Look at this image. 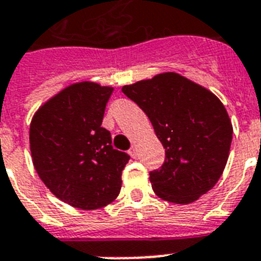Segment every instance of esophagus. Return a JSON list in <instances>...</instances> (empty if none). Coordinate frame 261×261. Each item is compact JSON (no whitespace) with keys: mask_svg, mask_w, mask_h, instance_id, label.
<instances>
[{"mask_svg":"<svg viewBox=\"0 0 261 261\" xmlns=\"http://www.w3.org/2000/svg\"><path fill=\"white\" fill-rule=\"evenodd\" d=\"M128 153H130L131 157H134V159H135V157H137V147L131 146L130 150H128Z\"/></svg>","mask_w":261,"mask_h":261,"instance_id":"obj_1","label":"esophagus"}]
</instances>
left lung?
Instances as JSON below:
<instances>
[{"label": "left lung", "mask_w": 261, "mask_h": 261, "mask_svg": "<svg viewBox=\"0 0 261 261\" xmlns=\"http://www.w3.org/2000/svg\"><path fill=\"white\" fill-rule=\"evenodd\" d=\"M122 92L150 119L165 161L150 172L155 195L188 204L217 184L227 163L233 127L217 96L177 73L124 85Z\"/></svg>", "instance_id": "obj_1"}]
</instances>
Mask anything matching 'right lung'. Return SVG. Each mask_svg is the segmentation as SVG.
<instances>
[{
    "label": "right lung",
    "instance_id": "add662e5",
    "mask_svg": "<svg viewBox=\"0 0 261 261\" xmlns=\"http://www.w3.org/2000/svg\"><path fill=\"white\" fill-rule=\"evenodd\" d=\"M114 88L83 81L65 88L32 118L30 146L39 177L53 194L81 210H96L118 198L130 160L112 147L101 127Z\"/></svg>",
    "mask_w": 261,
    "mask_h": 261
}]
</instances>
